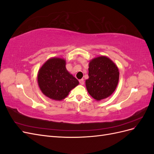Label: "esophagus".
<instances>
[{
	"label": "esophagus",
	"instance_id": "obj_1",
	"mask_svg": "<svg viewBox=\"0 0 154 154\" xmlns=\"http://www.w3.org/2000/svg\"><path fill=\"white\" fill-rule=\"evenodd\" d=\"M79 82H80V83L81 85L84 84V80H83V79H81V80H79Z\"/></svg>",
	"mask_w": 154,
	"mask_h": 154
}]
</instances>
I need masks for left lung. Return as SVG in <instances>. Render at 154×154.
<instances>
[{
    "label": "left lung",
    "mask_w": 154,
    "mask_h": 154,
    "mask_svg": "<svg viewBox=\"0 0 154 154\" xmlns=\"http://www.w3.org/2000/svg\"><path fill=\"white\" fill-rule=\"evenodd\" d=\"M88 67V79L86 80L85 84L89 94L97 101L110 96L118 83V67L104 56L92 60Z\"/></svg>",
    "instance_id": "obj_1"
}]
</instances>
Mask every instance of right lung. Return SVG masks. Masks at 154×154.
I'll return each instance as SVG.
<instances>
[{"instance_id": "obj_1", "label": "right lung", "mask_w": 154, "mask_h": 154, "mask_svg": "<svg viewBox=\"0 0 154 154\" xmlns=\"http://www.w3.org/2000/svg\"><path fill=\"white\" fill-rule=\"evenodd\" d=\"M38 85L43 94L51 99L62 100L79 84L76 78L66 67L65 60L53 58L48 60L38 74Z\"/></svg>"}]
</instances>
